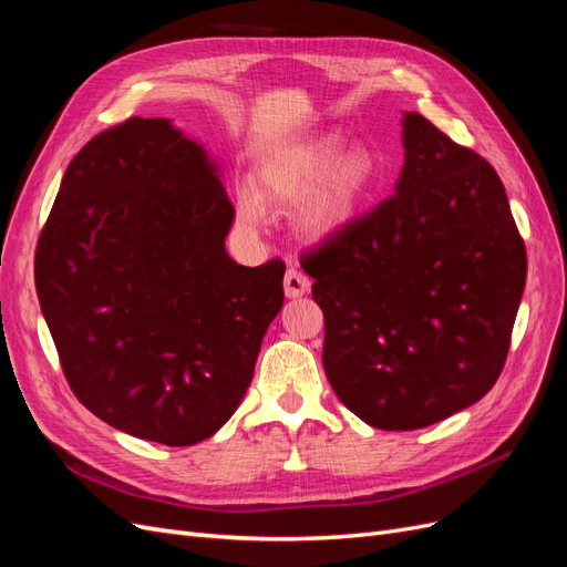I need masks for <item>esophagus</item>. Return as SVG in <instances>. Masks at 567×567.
<instances>
[{
    "label": "esophagus",
    "mask_w": 567,
    "mask_h": 567,
    "mask_svg": "<svg viewBox=\"0 0 567 567\" xmlns=\"http://www.w3.org/2000/svg\"><path fill=\"white\" fill-rule=\"evenodd\" d=\"M312 281L307 274H302L298 267H288L286 271V279H284V290L288 298H302L307 290H310Z\"/></svg>",
    "instance_id": "esophagus-1"
}]
</instances>
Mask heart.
Listing matches in <instances>:
<instances>
[{"instance_id": "1", "label": "heart", "mask_w": 567, "mask_h": 567, "mask_svg": "<svg viewBox=\"0 0 567 567\" xmlns=\"http://www.w3.org/2000/svg\"><path fill=\"white\" fill-rule=\"evenodd\" d=\"M375 177L371 153L350 148L342 153L338 140H319L267 161L255 177V192L238 194V219L257 229L265 221V205L307 203L300 225L312 236H329L342 229L362 210Z\"/></svg>"}]
</instances>
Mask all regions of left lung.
I'll list each match as a JSON object with an SVG mask.
<instances>
[{
  "label": "left lung",
  "mask_w": 567,
  "mask_h": 567,
  "mask_svg": "<svg viewBox=\"0 0 567 567\" xmlns=\"http://www.w3.org/2000/svg\"><path fill=\"white\" fill-rule=\"evenodd\" d=\"M402 127L398 194L300 257L323 312L326 379L381 431H416L485 398L527 277L494 167L421 113Z\"/></svg>",
  "instance_id": "8db88e82"
}]
</instances>
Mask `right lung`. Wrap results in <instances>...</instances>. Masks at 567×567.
I'll return each instance as SVG.
<instances>
[{"label":"right lung","instance_id":"right-lung-1","mask_svg":"<svg viewBox=\"0 0 567 567\" xmlns=\"http://www.w3.org/2000/svg\"><path fill=\"white\" fill-rule=\"evenodd\" d=\"M231 219L203 146L165 117L99 132L68 165L35 288L68 385L117 431L188 447L241 404L286 265H236Z\"/></svg>","mask_w":567,"mask_h":567}]
</instances>
